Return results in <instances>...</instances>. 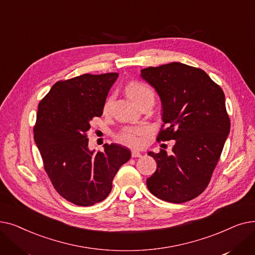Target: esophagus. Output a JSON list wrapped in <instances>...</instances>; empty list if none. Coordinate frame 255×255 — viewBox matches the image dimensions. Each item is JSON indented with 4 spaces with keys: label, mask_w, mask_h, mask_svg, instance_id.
<instances>
[{
    "label": "esophagus",
    "mask_w": 255,
    "mask_h": 255,
    "mask_svg": "<svg viewBox=\"0 0 255 255\" xmlns=\"http://www.w3.org/2000/svg\"><path fill=\"white\" fill-rule=\"evenodd\" d=\"M131 157H132V158H139V157H141V154H140L138 151L133 150V151L131 152Z\"/></svg>",
    "instance_id": "obj_1"
}]
</instances>
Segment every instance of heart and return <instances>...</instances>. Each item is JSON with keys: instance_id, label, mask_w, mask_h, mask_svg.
I'll list each match as a JSON object with an SVG mask.
<instances>
[{"instance_id": "1", "label": "heart", "mask_w": 255, "mask_h": 255, "mask_svg": "<svg viewBox=\"0 0 255 255\" xmlns=\"http://www.w3.org/2000/svg\"><path fill=\"white\" fill-rule=\"evenodd\" d=\"M127 95L134 101L135 103H139L146 98H154V93L150 89V87L146 86L140 82H130L126 87ZM113 103V96H109L106 98L103 111L106 113L111 109V105ZM149 129L145 126H134V127H127L124 128L119 134L118 138L131 146H140L143 144L145 135L148 134Z\"/></svg>"}]
</instances>
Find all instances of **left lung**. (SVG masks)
I'll return each mask as SVG.
<instances>
[{
	"instance_id": "left-lung-1",
	"label": "left lung",
	"mask_w": 255,
	"mask_h": 255,
	"mask_svg": "<svg viewBox=\"0 0 255 255\" xmlns=\"http://www.w3.org/2000/svg\"><path fill=\"white\" fill-rule=\"evenodd\" d=\"M141 77L162 103L157 140L176 141L170 155L149 153L157 169L146 187L165 202H188L207 188L230 133L224 93L204 70L178 62L144 68Z\"/></svg>"
}]
</instances>
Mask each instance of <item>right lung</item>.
<instances>
[{
  "label": "right lung",
  "instance_id": "obj_1",
  "mask_svg": "<svg viewBox=\"0 0 255 255\" xmlns=\"http://www.w3.org/2000/svg\"><path fill=\"white\" fill-rule=\"evenodd\" d=\"M118 75L86 73L59 80L38 106L33 131L44 169L57 192L76 206H93L109 196L116 173L131 157L116 143H105L96 154L88 146L91 121L101 117Z\"/></svg>",
  "mask_w": 255,
  "mask_h": 255
}]
</instances>
